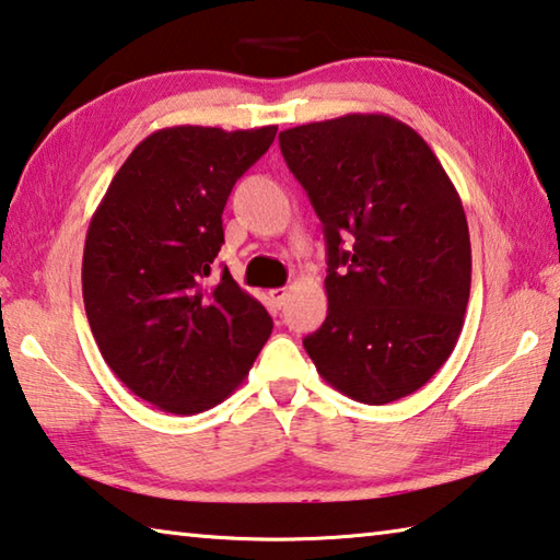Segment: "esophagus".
Listing matches in <instances>:
<instances>
[{"label": "esophagus", "mask_w": 560, "mask_h": 560, "mask_svg": "<svg viewBox=\"0 0 560 560\" xmlns=\"http://www.w3.org/2000/svg\"><path fill=\"white\" fill-rule=\"evenodd\" d=\"M269 299H271V303L273 306H283V303H287V299H289V291L287 289H271L269 291Z\"/></svg>", "instance_id": "1"}]
</instances>
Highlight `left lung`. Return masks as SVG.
Instances as JSON below:
<instances>
[{
	"mask_svg": "<svg viewBox=\"0 0 560 560\" xmlns=\"http://www.w3.org/2000/svg\"><path fill=\"white\" fill-rule=\"evenodd\" d=\"M328 246V316L303 338L318 375L348 397L410 395L452 355L471 287L464 207L422 136L383 113L279 132Z\"/></svg>",
	"mask_w": 560,
	"mask_h": 560,
	"instance_id": "left-lung-1",
	"label": "left lung"
}]
</instances>
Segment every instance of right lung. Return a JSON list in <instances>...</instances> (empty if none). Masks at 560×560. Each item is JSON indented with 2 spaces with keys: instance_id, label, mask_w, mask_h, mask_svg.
Wrapping results in <instances>:
<instances>
[{
  "instance_id": "1",
  "label": "right lung",
  "mask_w": 560,
  "mask_h": 560,
  "mask_svg": "<svg viewBox=\"0 0 560 560\" xmlns=\"http://www.w3.org/2000/svg\"><path fill=\"white\" fill-rule=\"evenodd\" d=\"M277 130H155L91 217L81 269L91 334L118 381L158 410L220 405L271 336L267 308L226 269L220 281L210 273L226 197Z\"/></svg>"
}]
</instances>
